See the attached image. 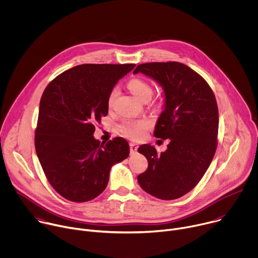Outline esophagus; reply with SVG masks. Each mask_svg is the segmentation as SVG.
I'll return each mask as SVG.
<instances>
[{"mask_svg":"<svg viewBox=\"0 0 258 258\" xmlns=\"http://www.w3.org/2000/svg\"><path fill=\"white\" fill-rule=\"evenodd\" d=\"M138 144H136V143H130V148H131V153L132 154H135L136 152H137V150H138Z\"/></svg>","mask_w":258,"mask_h":258,"instance_id":"esophagus-1","label":"esophagus"}]
</instances>
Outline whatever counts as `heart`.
Wrapping results in <instances>:
<instances>
[{
  "instance_id": "obj_1",
  "label": "heart",
  "mask_w": 258,
  "mask_h": 258,
  "mask_svg": "<svg viewBox=\"0 0 258 258\" xmlns=\"http://www.w3.org/2000/svg\"><path fill=\"white\" fill-rule=\"evenodd\" d=\"M127 87L130 91L140 100L145 101L149 100L153 95V88L150 84L141 80V79H132ZM118 95V89L113 88L112 91L110 92L108 96V106H112L116 96ZM151 126V120L147 118H140V119H132L126 120L121 125V133L133 140L142 139L146 133V131Z\"/></svg>"
}]
</instances>
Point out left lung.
<instances>
[{"label":"left lung","instance_id":"8db88e82","mask_svg":"<svg viewBox=\"0 0 258 258\" xmlns=\"http://www.w3.org/2000/svg\"><path fill=\"white\" fill-rule=\"evenodd\" d=\"M163 90V110L154 136L169 140L167 149L157 153L145 144L139 153L148 168L138 175L141 188L162 200L177 199L190 192L209 167L216 150L218 109L208 84L197 72L178 62H154L137 66Z\"/></svg>","mask_w":258,"mask_h":258}]
</instances>
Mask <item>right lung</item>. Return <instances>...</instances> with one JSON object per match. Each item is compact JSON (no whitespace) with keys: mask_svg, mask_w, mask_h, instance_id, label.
Returning a JSON list of instances; mask_svg holds the SVG:
<instances>
[{"mask_svg":"<svg viewBox=\"0 0 258 258\" xmlns=\"http://www.w3.org/2000/svg\"><path fill=\"white\" fill-rule=\"evenodd\" d=\"M135 64H82L64 71L40 102L35 151L55 189L72 202H87L107 187L111 167L130 155L128 143L94 138L95 123L108 114V96Z\"/></svg>","mask_w":258,"mask_h":258,"instance_id":"1","label":"right lung"}]
</instances>
